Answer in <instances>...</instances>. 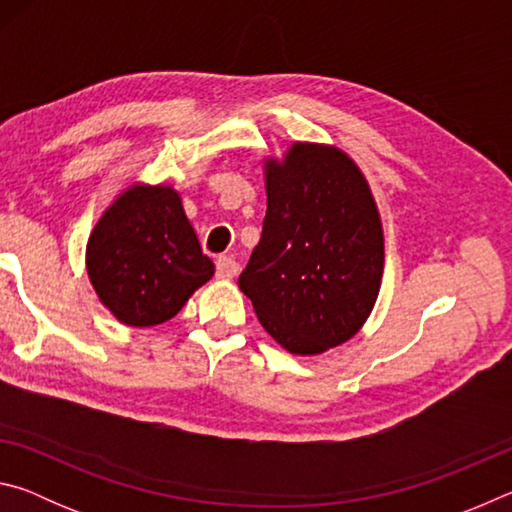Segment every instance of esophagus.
Returning a JSON list of instances; mask_svg holds the SVG:
<instances>
[{
  "instance_id": "34e87169",
  "label": "esophagus",
  "mask_w": 512,
  "mask_h": 512,
  "mask_svg": "<svg viewBox=\"0 0 512 512\" xmlns=\"http://www.w3.org/2000/svg\"><path fill=\"white\" fill-rule=\"evenodd\" d=\"M239 273V264L232 257H219L216 259V275L221 280H232Z\"/></svg>"
}]
</instances>
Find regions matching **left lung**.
Segmentation results:
<instances>
[{"label":"left lung","instance_id":"1","mask_svg":"<svg viewBox=\"0 0 512 512\" xmlns=\"http://www.w3.org/2000/svg\"><path fill=\"white\" fill-rule=\"evenodd\" d=\"M262 239L239 275L259 323L314 357L350 341L375 307L384 230L363 171L332 144L296 142L264 160Z\"/></svg>","mask_w":512,"mask_h":512}]
</instances>
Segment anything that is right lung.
Segmentation results:
<instances>
[{
    "label": "right lung",
    "mask_w": 512,
    "mask_h": 512,
    "mask_svg": "<svg viewBox=\"0 0 512 512\" xmlns=\"http://www.w3.org/2000/svg\"><path fill=\"white\" fill-rule=\"evenodd\" d=\"M85 268L101 305L128 327L167 323L214 275L171 185L135 183L99 216Z\"/></svg>",
    "instance_id": "obj_1"
}]
</instances>
